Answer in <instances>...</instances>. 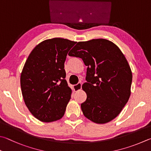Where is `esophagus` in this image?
<instances>
[{
    "label": "esophagus",
    "mask_w": 151,
    "mask_h": 151,
    "mask_svg": "<svg viewBox=\"0 0 151 151\" xmlns=\"http://www.w3.org/2000/svg\"><path fill=\"white\" fill-rule=\"evenodd\" d=\"M73 88H74V90H75V91H79V90H81L82 88V83H78V84L74 85Z\"/></svg>",
    "instance_id": "34e87169"
}]
</instances>
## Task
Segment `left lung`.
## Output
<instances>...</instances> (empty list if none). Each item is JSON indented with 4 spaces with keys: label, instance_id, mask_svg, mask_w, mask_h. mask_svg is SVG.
<instances>
[{
    "label": "left lung",
    "instance_id": "obj_1",
    "mask_svg": "<svg viewBox=\"0 0 151 151\" xmlns=\"http://www.w3.org/2000/svg\"><path fill=\"white\" fill-rule=\"evenodd\" d=\"M87 66L82 88L87 98L81 104L84 116L96 123H106L118 116L131 95L132 73L124 55L105 39L79 42L68 53Z\"/></svg>",
    "mask_w": 151,
    "mask_h": 151
}]
</instances>
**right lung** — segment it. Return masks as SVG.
Returning <instances> with one entry per match:
<instances>
[{"instance_id":"right-lung-1","label":"right lung","mask_w":151,"mask_h":151,"mask_svg":"<svg viewBox=\"0 0 151 151\" xmlns=\"http://www.w3.org/2000/svg\"><path fill=\"white\" fill-rule=\"evenodd\" d=\"M76 42L53 38L41 42L27 59L20 76L22 94L35 118L51 122L64 116L72 90L65 80V61Z\"/></svg>"}]
</instances>
